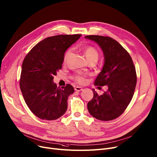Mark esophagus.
<instances>
[{"mask_svg": "<svg viewBox=\"0 0 157 157\" xmlns=\"http://www.w3.org/2000/svg\"><path fill=\"white\" fill-rule=\"evenodd\" d=\"M75 91H81L82 90V88L81 87H80V86H76V87L75 88Z\"/></svg>", "mask_w": 157, "mask_h": 157, "instance_id": "1", "label": "esophagus"}]
</instances>
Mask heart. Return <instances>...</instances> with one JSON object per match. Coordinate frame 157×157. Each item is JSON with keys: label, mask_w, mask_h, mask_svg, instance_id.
Wrapping results in <instances>:
<instances>
[{"label": "heart", "mask_w": 157, "mask_h": 157, "mask_svg": "<svg viewBox=\"0 0 157 157\" xmlns=\"http://www.w3.org/2000/svg\"><path fill=\"white\" fill-rule=\"evenodd\" d=\"M72 51V49L69 48L66 52L65 53L64 57V62H65L68 57L69 56V55L71 54V52ZM84 52H85V54L86 57L87 58L88 60L90 61L91 60H96L97 61L98 57H99V54L98 50L93 46L91 45H88V46H86L84 48ZM73 78L75 79V80L76 81H77L78 83H84L85 80V78H83L82 76L81 75H75Z\"/></svg>", "instance_id": "b5f03b06"}]
</instances>
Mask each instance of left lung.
I'll list each match as a JSON object with an SVG mask.
<instances>
[{"label":"left lung","instance_id":"obj_1","mask_svg":"<svg viewBox=\"0 0 157 157\" xmlns=\"http://www.w3.org/2000/svg\"><path fill=\"white\" fill-rule=\"evenodd\" d=\"M103 50L105 62L97 77L95 86L107 85L108 90L99 95L95 91L88 103V110L97 119L108 121L119 117L131 102L136 85L137 77L131 57L116 40L99 35H88Z\"/></svg>","mask_w":157,"mask_h":157}]
</instances>
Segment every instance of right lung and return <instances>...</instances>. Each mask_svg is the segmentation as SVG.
Returning a JSON list of instances; mask_svg holds the SVG:
<instances>
[{
    "instance_id": "right-lung-1",
    "label": "right lung",
    "mask_w": 157,
    "mask_h": 157,
    "mask_svg": "<svg viewBox=\"0 0 157 157\" xmlns=\"http://www.w3.org/2000/svg\"><path fill=\"white\" fill-rule=\"evenodd\" d=\"M81 35H60L40 41L26 56L22 64L20 89L26 105L43 120H56L65 113L67 99L74 88L57 87L54 76L62 69L66 50Z\"/></svg>"
}]
</instances>
